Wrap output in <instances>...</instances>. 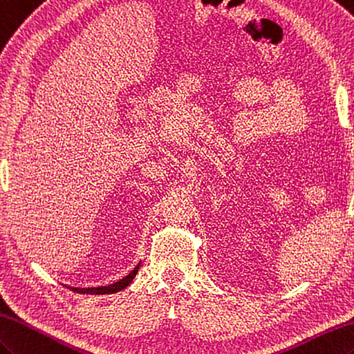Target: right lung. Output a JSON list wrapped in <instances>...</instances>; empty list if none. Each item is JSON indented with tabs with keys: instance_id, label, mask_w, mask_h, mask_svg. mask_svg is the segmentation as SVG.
Listing matches in <instances>:
<instances>
[{
	"instance_id": "add662e5",
	"label": "right lung",
	"mask_w": 354,
	"mask_h": 354,
	"mask_svg": "<svg viewBox=\"0 0 354 354\" xmlns=\"http://www.w3.org/2000/svg\"><path fill=\"white\" fill-rule=\"evenodd\" d=\"M136 268H135V271H131L127 277H124L122 280H120V281H116V283H113L112 286H109L106 290L107 292H118V290H121V289H124V288H127L129 286V283H131V280H133V277L136 276ZM83 290V289H82ZM97 290H100V288L98 289H84V292H97Z\"/></svg>"
}]
</instances>
